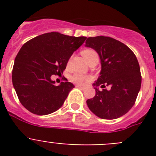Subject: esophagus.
<instances>
[{
    "label": "esophagus",
    "mask_w": 156,
    "mask_h": 156,
    "mask_svg": "<svg viewBox=\"0 0 156 156\" xmlns=\"http://www.w3.org/2000/svg\"><path fill=\"white\" fill-rule=\"evenodd\" d=\"M76 87L78 88H80V89H84V88H85L84 85H82V84H77Z\"/></svg>",
    "instance_id": "obj_1"
}]
</instances>
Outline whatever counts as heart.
Masks as SVG:
<instances>
[{
	"label": "heart",
	"instance_id": "heart-1",
	"mask_svg": "<svg viewBox=\"0 0 156 156\" xmlns=\"http://www.w3.org/2000/svg\"><path fill=\"white\" fill-rule=\"evenodd\" d=\"M81 54H82V55L83 56L85 60L88 63L90 62L91 60H93L94 58H98L97 52L95 51L94 49H92V48H86V49L81 51ZM90 80H91V77L90 76L82 75V74L79 73L74 74L71 77V80L74 83H83L88 82Z\"/></svg>",
	"mask_w": 156,
	"mask_h": 156
}]
</instances>
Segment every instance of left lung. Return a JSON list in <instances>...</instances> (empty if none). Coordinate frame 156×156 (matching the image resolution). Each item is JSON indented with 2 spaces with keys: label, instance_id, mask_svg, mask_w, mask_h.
Wrapping results in <instances>:
<instances>
[{
  "label": "left lung",
  "instance_id": "1",
  "mask_svg": "<svg viewBox=\"0 0 156 156\" xmlns=\"http://www.w3.org/2000/svg\"><path fill=\"white\" fill-rule=\"evenodd\" d=\"M86 47L98 52L101 64L100 76L94 83L96 94L87 101L88 108L101 119H117L133 107L140 89L137 57L123 43L109 37H88ZM100 85L103 88L101 92L97 88Z\"/></svg>",
  "mask_w": 156,
  "mask_h": 156
}]
</instances>
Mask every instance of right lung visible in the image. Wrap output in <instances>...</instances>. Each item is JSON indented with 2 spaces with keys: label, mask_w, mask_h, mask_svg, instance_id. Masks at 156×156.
<instances>
[{
  "label": "right lung",
  "mask_w": 156,
  "mask_h": 156,
  "mask_svg": "<svg viewBox=\"0 0 156 156\" xmlns=\"http://www.w3.org/2000/svg\"><path fill=\"white\" fill-rule=\"evenodd\" d=\"M86 38L51 32L23 45L15 59L12 83L19 101L30 112L44 115L61 108L74 85L64 77L65 82L56 86L51 76L62 73Z\"/></svg>",
  "instance_id": "add662e5"
}]
</instances>
